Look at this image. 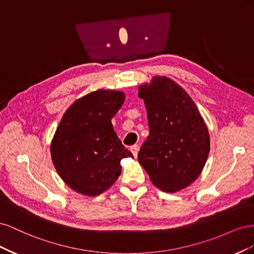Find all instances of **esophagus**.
Wrapping results in <instances>:
<instances>
[{"instance_id": "1", "label": "esophagus", "mask_w": 254, "mask_h": 254, "mask_svg": "<svg viewBox=\"0 0 254 254\" xmlns=\"http://www.w3.org/2000/svg\"><path fill=\"white\" fill-rule=\"evenodd\" d=\"M139 149H140L139 145H133V146H131V147H130V150H131L134 158L137 157V153H139Z\"/></svg>"}]
</instances>
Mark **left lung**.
I'll list each match as a JSON object with an SVG mask.
<instances>
[{"instance_id": "obj_1", "label": "left lung", "mask_w": 254, "mask_h": 254, "mask_svg": "<svg viewBox=\"0 0 254 254\" xmlns=\"http://www.w3.org/2000/svg\"><path fill=\"white\" fill-rule=\"evenodd\" d=\"M147 111L149 135L137 160L151 182L167 193L181 190L201 174L210 152V135L190 96L166 76L139 87Z\"/></svg>"}]
</instances>
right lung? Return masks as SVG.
I'll return each instance as SVG.
<instances>
[{
  "label": "right lung",
  "instance_id": "right-lung-1",
  "mask_svg": "<svg viewBox=\"0 0 254 254\" xmlns=\"http://www.w3.org/2000/svg\"><path fill=\"white\" fill-rule=\"evenodd\" d=\"M124 101V92L97 90L74 102L61 119L51 143L52 160L60 178L77 193H104L120 177L121 160L133 158L111 123Z\"/></svg>",
  "mask_w": 254,
  "mask_h": 254
}]
</instances>
